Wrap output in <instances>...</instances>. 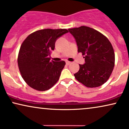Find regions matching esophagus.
<instances>
[{
	"instance_id": "1",
	"label": "esophagus",
	"mask_w": 129,
	"mask_h": 129,
	"mask_svg": "<svg viewBox=\"0 0 129 129\" xmlns=\"http://www.w3.org/2000/svg\"><path fill=\"white\" fill-rule=\"evenodd\" d=\"M66 64H68V65L70 64H71V62H70V61H66Z\"/></svg>"
}]
</instances>
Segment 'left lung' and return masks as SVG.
<instances>
[{
  "label": "left lung",
  "instance_id": "8db88e82",
  "mask_svg": "<svg viewBox=\"0 0 129 129\" xmlns=\"http://www.w3.org/2000/svg\"><path fill=\"white\" fill-rule=\"evenodd\" d=\"M75 38L78 53L85 55V63L79 64L74 74L76 80L88 88L103 85L113 72L115 55L108 38L93 28L81 26L69 29Z\"/></svg>",
  "mask_w": 129,
  "mask_h": 129
}]
</instances>
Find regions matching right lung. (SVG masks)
I'll return each instance as SVG.
<instances>
[{"mask_svg":"<svg viewBox=\"0 0 129 129\" xmlns=\"http://www.w3.org/2000/svg\"><path fill=\"white\" fill-rule=\"evenodd\" d=\"M66 29H44L29 35L20 48L18 64L22 77L33 89L44 91L59 79L64 61H50L56 40L68 33Z\"/></svg>","mask_w":129,"mask_h":129,"instance_id":"right-lung-1","label":"right lung"}]
</instances>
